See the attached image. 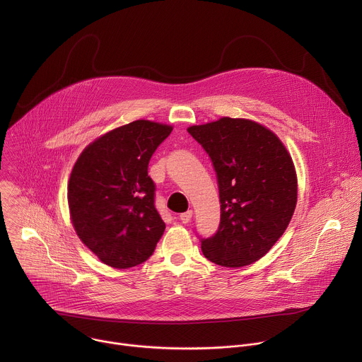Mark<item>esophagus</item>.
Here are the masks:
<instances>
[{"label":"esophagus","mask_w":362,"mask_h":362,"mask_svg":"<svg viewBox=\"0 0 362 362\" xmlns=\"http://www.w3.org/2000/svg\"><path fill=\"white\" fill-rule=\"evenodd\" d=\"M192 216H193V212H192V211H187V212L180 214L179 219L182 221V223H189V222L192 221Z\"/></svg>","instance_id":"1"}]
</instances>
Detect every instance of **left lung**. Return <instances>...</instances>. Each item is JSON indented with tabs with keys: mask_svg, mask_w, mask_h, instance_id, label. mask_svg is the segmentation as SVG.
<instances>
[{
	"mask_svg": "<svg viewBox=\"0 0 362 362\" xmlns=\"http://www.w3.org/2000/svg\"><path fill=\"white\" fill-rule=\"evenodd\" d=\"M216 172L221 223L202 238V252L216 265L239 268L268 253L288 228L298 197L293 162L282 141L246 119L222 117L187 129Z\"/></svg>",
	"mask_w": 362,
	"mask_h": 362,
	"instance_id": "8db88e82",
	"label": "left lung"
}]
</instances>
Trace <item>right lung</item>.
I'll use <instances>...</instances> for the list:
<instances>
[{"label":"right lung","instance_id":"1","mask_svg":"<svg viewBox=\"0 0 362 362\" xmlns=\"http://www.w3.org/2000/svg\"><path fill=\"white\" fill-rule=\"evenodd\" d=\"M173 127L136 120L88 144L69 182V208L81 242L117 269L143 264L165 232L148 162Z\"/></svg>","mask_w":362,"mask_h":362}]
</instances>
